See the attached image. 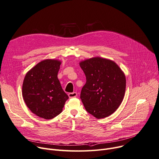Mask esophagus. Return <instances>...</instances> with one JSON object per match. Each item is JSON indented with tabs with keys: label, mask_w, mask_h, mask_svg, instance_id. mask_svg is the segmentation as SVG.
I'll return each instance as SVG.
<instances>
[{
	"label": "esophagus",
	"mask_w": 159,
	"mask_h": 159,
	"mask_svg": "<svg viewBox=\"0 0 159 159\" xmlns=\"http://www.w3.org/2000/svg\"><path fill=\"white\" fill-rule=\"evenodd\" d=\"M68 96L70 98H75L77 97V93L76 92H73V93H70L68 94Z\"/></svg>",
	"instance_id": "esophagus-1"
}]
</instances>
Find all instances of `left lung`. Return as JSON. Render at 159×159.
<instances>
[{
	"label": "left lung",
	"mask_w": 159,
	"mask_h": 159,
	"mask_svg": "<svg viewBox=\"0 0 159 159\" xmlns=\"http://www.w3.org/2000/svg\"><path fill=\"white\" fill-rule=\"evenodd\" d=\"M86 82L80 93L86 110L97 119L105 118L120 105L126 91V77L115 62L94 57L80 62Z\"/></svg>",
	"instance_id": "obj_1"
}]
</instances>
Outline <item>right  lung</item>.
Here are the masks:
<instances>
[{"mask_svg":"<svg viewBox=\"0 0 159 159\" xmlns=\"http://www.w3.org/2000/svg\"><path fill=\"white\" fill-rule=\"evenodd\" d=\"M61 64L58 60H44L24 77V101L31 111L40 118L52 119L59 115L69 98L57 77Z\"/></svg>","mask_w":159,"mask_h":159,"instance_id":"1","label":"right lung"}]
</instances>
